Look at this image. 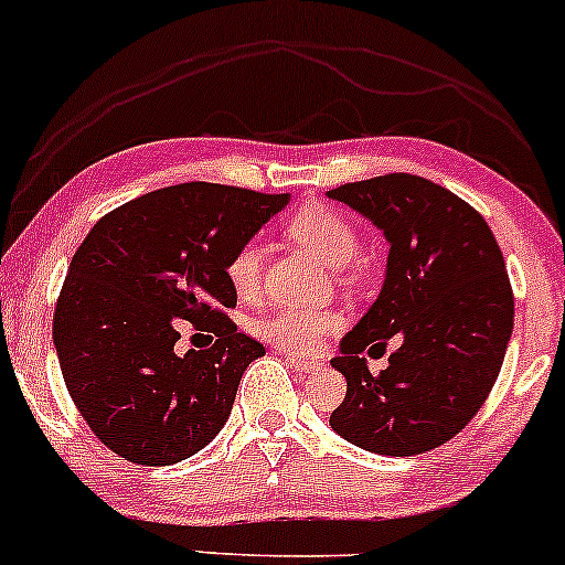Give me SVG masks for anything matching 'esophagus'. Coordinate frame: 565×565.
Wrapping results in <instances>:
<instances>
[{
	"instance_id": "1",
	"label": "esophagus",
	"mask_w": 565,
	"mask_h": 565,
	"mask_svg": "<svg viewBox=\"0 0 565 565\" xmlns=\"http://www.w3.org/2000/svg\"><path fill=\"white\" fill-rule=\"evenodd\" d=\"M288 360H290V365H296V371H301V373H312V371H320V360H315V358H301V354H288Z\"/></svg>"
}]
</instances>
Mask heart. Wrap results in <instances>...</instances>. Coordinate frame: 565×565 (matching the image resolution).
Segmentation results:
<instances>
[{
	"mask_svg": "<svg viewBox=\"0 0 565 565\" xmlns=\"http://www.w3.org/2000/svg\"><path fill=\"white\" fill-rule=\"evenodd\" d=\"M288 232L296 243H301L317 262L328 269H347L360 253L358 230L339 211L326 205H303L299 213L290 215ZM264 253L258 243H245L243 248L232 256L226 275L234 294L239 299L256 296L258 282H262ZM339 326V317L333 312H309V309H277V312L262 317L256 322V333L269 344L282 347V350L307 352L320 344L328 331Z\"/></svg>",
	"mask_w": 565,
	"mask_h": 565,
	"instance_id": "1",
	"label": "heart"
}]
</instances>
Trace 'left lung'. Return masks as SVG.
<instances>
[{
  "instance_id": "obj_1",
  "label": "left lung",
  "mask_w": 565,
  "mask_h": 565,
  "mask_svg": "<svg viewBox=\"0 0 565 565\" xmlns=\"http://www.w3.org/2000/svg\"><path fill=\"white\" fill-rule=\"evenodd\" d=\"M326 194L390 243L382 290L331 360L347 379L333 433L382 456L433 451L470 424L502 367L515 320L502 250L483 215L419 175L390 173ZM390 338L398 350L373 377L362 352H383Z\"/></svg>"
}]
</instances>
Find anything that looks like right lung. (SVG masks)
<instances>
[{
	"mask_svg": "<svg viewBox=\"0 0 565 565\" xmlns=\"http://www.w3.org/2000/svg\"><path fill=\"white\" fill-rule=\"evenodd\" d=\"M290 194L179 183L125 202L74 253L53 320L63 382L104 446L132 465L189 459L224 429L239 379L264 347L221 309L226 266ZM181 319L216 335L174 352Z\"/></svg>",
	"mask_w": 565,
	"mask_h": 565,
	"instance_id": "1",
	"label": "right lung"
}]
</instances>
